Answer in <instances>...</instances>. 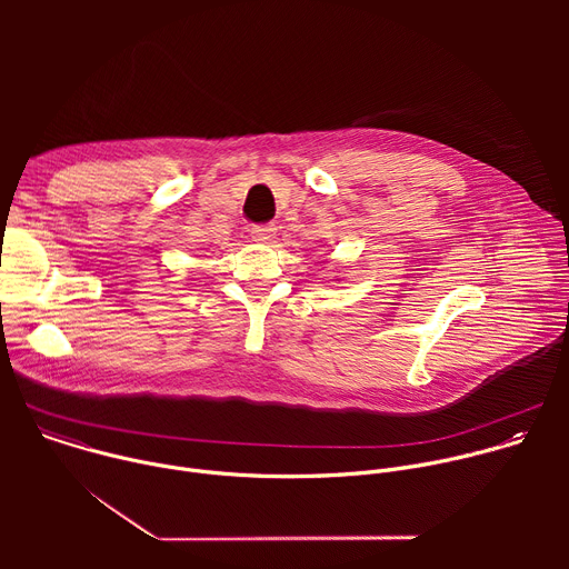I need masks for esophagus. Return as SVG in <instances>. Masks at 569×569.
Returning <instances> with one entry per match:
<instances>
[{
	"label": "esophagus",
	"mask_w": 569,
	"mask_h": 569,
	"mask_svg": "<svg viewBox=\"0 0 569 569\" xmlns=\"http://www.w3.org/2000/svg\"><path fill=\"white\" fill-rule=\"evenodd\" d=\"M250 233L257 242H270L277 233V227L272 222H266V224H252L250 227Z\"/></svg>",
	"instance_id": "34e87169"
}]
</instances>
